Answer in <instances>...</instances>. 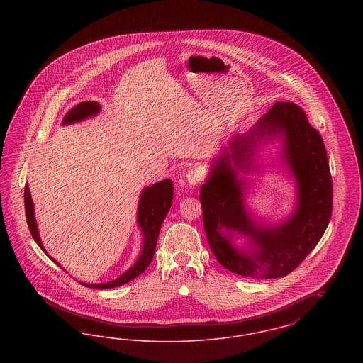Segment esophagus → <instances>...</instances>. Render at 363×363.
<instances>
[{
  "mask_svg": "<svg viewBox=\"0 0 363 363\" xmlns=\"http://www.w3.org/2000/svg\"><path fill=\"white\" fill-rule=\"evenodd\" d=\"M186 179H188V182H189L190 185H199V184H201L203 182V179H204V173H203V170H200V169H191L190 172L186 173Z\"/></svg>",
  "mask_w": 363,
  "mask_h": 363,
  "instance_id": "obj_1",
  "label": "esophagus"
}]
</instances>
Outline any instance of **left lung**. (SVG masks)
Wrapping results in <instances>:
<instances>
[{
  "label": "left lung",
  "instance_id": "left-lung-1",
  "mask_svg": "<svg viewBox=\"0 0 363 363\" xmlns=\"http://www.w3.org/2000/svg\"><path fill=\"white\" fill-rule=\"evenodd\" d=\"M277 133L285 135L286 158L298 182V207L283 225L257 229L241 204V184L236 181L233 167H241L252 155L251 147L259 138ZM230 148L233 155L225 151L201 186L200 201L209 247L225 269L237 275L253 279L286 277L308 257L330 220L332 177L323 138L298 104L277 102L249 135L233 140ZM223 226L250 235L258 246L257 252L233 248L228 233H220Z\"/></svg>",
  "mask_w": 363,
  "mask_h": 363
}]
</instances>
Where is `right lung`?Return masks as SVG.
Listing matches in <instances>:
<instances>
[{
	"label": "right lung",
	"mask_w": 363,
	"mask_h": 363,
	"mask_svg": "<svg viewBox=\"0 0 363 363\" xmlns=\"http://www.w3.org/2000/svg\"><path fill=\"white\" fill-rule=\"evenodd\" d=\"M99 110H101V106L96 102H82V104L74 106L65 116L64 123H72V122L84 120L86 117L95 116ZM172 203H173V182L170 179H163L155 185L144 189V191L141 193L138 213V225L141 227L143 234H144V243H143V252H141V256L138 259V262L129 271H126L122 277H117L113 281L102 283V284H86V283H82V284L89 287V289L106 290V289L120 287L122 284L130 281L132 279L141 275L154 259L160 225L163 223L169 209L172 207ZM24 208H26V219H27L30 233H31L35 242L38 243V246L46 253V250L40 242V238H39L38 228H36L34 204H33L30 189L27 185L24 188Z\"/></svg>",
	"instance_id": "add662e5"
}]
</instances>
